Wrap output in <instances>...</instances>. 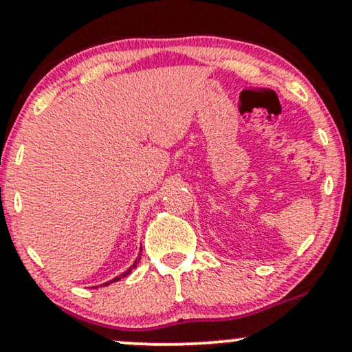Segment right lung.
<instances>
[{"label": "right lung", "instance_id": "right-lung-1", "mask_svg": "<svg viewBox=\"0 0 352 352\" xmlns=\"http://www.w3.org/2000/svg\"><path fill=\"white\" fill-rule=\"evenodd\" d=\"M140 250H142V248H140ZM139 254H140V253H139ZM139 260H140V256H137V260L134 261V265H132V266H131V268H129V270H127V272H125V273H122V274H119V276H116V278H114V280H112V281H107V283H104V285H102V286H107V285H111V283H116V281H119V280H120V278L127 276V274L132 272V268H135V266H137V263H139ZM96 288H98V286H96Z\"/></svg>", "mask_w": 352, "mask_h": 352}]
</instances>
